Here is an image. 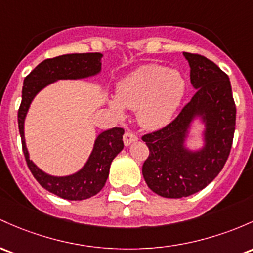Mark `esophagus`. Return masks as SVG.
<instances>
[{"label": "esophagus", "mask_w": 253, "mask_h": 253, "mask_svg": "<svg viewBox=\"0 0 253 253\" xmlns=\"http://www.w3.org/2000/svg\"><path fill=\"white\" fill-rule=\"evenodd\" d=\"M137 140H138V137L133 132H126L124 134V144L126 146L131 145L132 143H134V141Z\"/></svg>", "instance_id": "esophagus-1"}]
</instances>
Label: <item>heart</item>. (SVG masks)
<instances>
[{"instance_id": "heart-1", "label": "heart", "mask_w": 253, "mask_h": 253, "mask_svg": "<svg viewBox=\"0 0 253 253\" xmlns=\"http://www.w3.org/2000/svg\"><path fill=\"white\" fill-rule=\"evenodd\" d=\"M185 78L180 72L160 65H145L137 68L116 86V97L109 101L118 115L124 107L137 110V119L143 127L156 129L166 126L175 115L186 93Z\"/></svg>"}]
</instances>
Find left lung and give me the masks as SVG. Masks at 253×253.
Instances as JSON below:
<instances>
[{
	"mask_svg": "<svg viewBox=\"0 0 253 253\" xmlns=\"http://www.w3.org/2000/svg\"><path fill=\"white\" fill-rule=\"evenodd\" d=\"M184 56L196 95L175 120L141 138L150 150L143 176L150 190L165 198L188 197L207 187L223 168L234 137L237 109L228 76L202 55ZM194 120L205 125L204 146L191 150L185 141Z\"/></svg>",
	"mask_w": 253,
	"mask_h": 253,
	"instance_id": "obj_1",
	"label": "left lung"
}]
</instances>
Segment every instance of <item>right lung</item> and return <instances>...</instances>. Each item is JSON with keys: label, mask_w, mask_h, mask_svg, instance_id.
<instances>
[{"label": "right lung", "mask_w": 253, "mask_h": 253, "mask_svg": "<svg viewBox=\"0 0 253 253\" xmlns=\"http://www.w3.org/2000/svg\"><path fill=\"white\" fill-rule=\"evenodd\" d=\"M101 52L67 54L44 60L24 79L21 104L18 113L23 151L32 175L42 187L68 201H83L95 196L103 188L116 155L124 149V128L114 127L97 135L93 149L82 169L66 176H55L43 171L30 160L25 141V119L33 98L44 87L57 80H78L95 77L101 72Z\"/></svg>", "instance_id": "obj_1"}]
</instances>
